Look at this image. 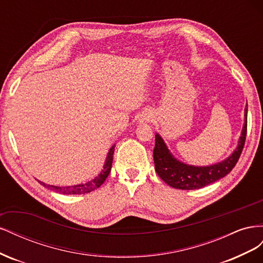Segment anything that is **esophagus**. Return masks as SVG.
Wrapping results in <instances>:
<instances>
[{"label":"esophagus","instance_id":"34e87169","mask_svg":"<svg viewBox=\"0 0 263 263\" xmlns=\"http://www.w3.org/2000/svg\"><path fill=\"white\" fill-rule=\"evenodd\" d=\"M151 119H153V116L149 115V114H145L144 116H141V118L139 119L140 123H149L151 122Z\"/></svg>","mask_w":263,"mask_h":263}]
</instances>
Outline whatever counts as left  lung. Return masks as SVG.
I'll list each match as a JSON object with an SVG mask.
<instances>
[{"label": "left lung", "mask_w": 263, "mask_h": 263, "mask_svg": "<svg viewBox=\"0 0 263 263\" xmlns=\"http://www.w3.org/2000/svg\"><path fill=\"white\" fill-rule=\"evenodd\" d=\"M247 105L245 108V124L238 145L233 154L222 161L210 165H192L182 162L174 157L164 140L156 134V145L154 149L155 169L166 184L179 190H196L216 182L234 169L243 149L247 135Z\"/></svg>", "instance_id": "1"}]
</instances>
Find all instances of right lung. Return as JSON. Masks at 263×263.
<instances>
[{"label": "right lung", "instance_id": "obj_1", "mask_svg": "<svg viewBox=\"0 0 263 263\" xmlns=\"http://www.w3.org/2000/svg\"><path fill=\"white\" fill-rule=\"evenodd\" d=\"M115 145L110 147L108 150L106 159H105V163L103 165V169L100 172L98 177H95L91 181L86 182V183H81V184H76V185H70V186H55V185H50V184H46V183L38 181L42 185L45 187L49 189L51 191H54V192L60 193V194H66V195H71V194H85L92 192V191L97 190L100 187L106 178L108 177V174L110 172V169H112V163H113V155H114V149Z\"/></svg>", "mask_w": 263, "mask_h": 263}]
</instances>
